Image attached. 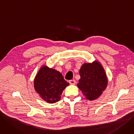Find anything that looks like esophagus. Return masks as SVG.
Here are the masks:
<instances>
[{"label":"esophagus","mask_w":134,"mask_h":134,"mask_svg":"<svg viewBox=\"0 0 134 134\" xmlns=\"http://www.w3.org/2000/svg\"><path fill=\"white\" fill-rule=\"evenodd\" d=\"M69 83H70V84L71 85H75L76 83V82L75 80H70L69 81Z\"/></svg>","instance_id":"34e87169"}]
</instances>
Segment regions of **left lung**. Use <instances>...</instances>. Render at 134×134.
<instances>
[{
    "instance_id": "obj_1",
    "label": "left lung",
    "mask_w": 134,
    "mask_h": 134,
    "mask_svg": "<svg viewBox=\"0 0 134 134\" xmlns=\"http://www.w3.org/2000/svg\"><path fill=\"white\" fill-rule=\"evenodd\" d=\"M80 75L81 78L77 86L89 100L98 99L108 86V80L105 70L98 61L83 64Z\"/></svg>"
}]
</instances>
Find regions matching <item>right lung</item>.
Here are the masks:
<instances>
[{
    "label": "right lung",
    "instance_id": "right-lung-1",
    "mask_svg": "<svg viewBox=\"0 0 134 134\" xmlns=\"http://www.w3.org/2000/svg\"><path fill=\"white\" fill-rule=\"evenodd\" d=\"M68 85L60 72L46 65L40 68L34 81L35 90L39 96L51 104L61 99L63 91Z\"/></svg>",
    "mask_w": 134,
    "mask_h": 134
}]
</instances>
